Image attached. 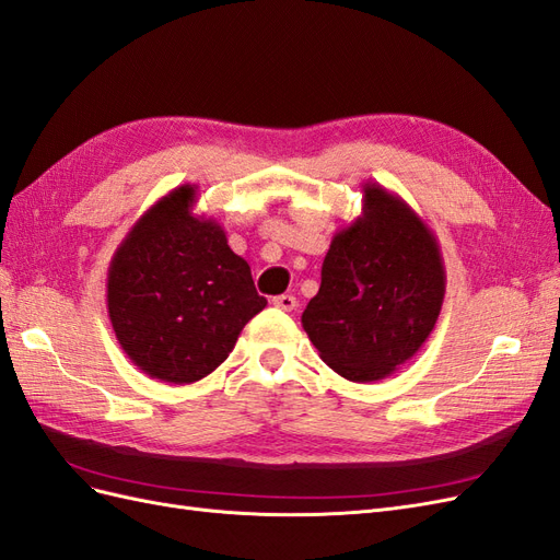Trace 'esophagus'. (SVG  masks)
I'll use <instances>...</instances> for the list:
<instances>
[{"label":"esophagus","instance_id":"1","mask_svg":"<svg viewBox=\"0 0 560 560\" xmlns=\"http://www.w3.org/2000/svg\"><path fill=\"white\" fill-rule=\"evenodd\" d=\"M273 306L280 308V311H294L296 308V296L292 294H280V296H273Z\"/></svg>","mask_w":560,"mask_h":560}]
</instances>
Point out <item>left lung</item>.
Segmentation results:
<instances>
[{"mask_svg": "<svg viewBox=\"0 0 560 560\" xmlns=\"http://www.w3.org/2000/svg\"><path fill=\"white\" fill-rule=\"evenodd\" d=\"M444 294L436 235L409 202L366 182L362 214L334 233L301 325L338 376L374 383L428 341Z\"/></svg>", "mask_w": 560, "mask_h": 560, "instance_id": "1", "label": "left lung"}]
</instances>
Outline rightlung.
Instances as JSON below:
<instances>
[{"instance_id": "obj_1", "label": "right lung", "mask_w": 560, "mask_h": 560, "mask_svg": "<svg viewBox=\"0 0 560 560\" xmlns=\"http://www.w3.org/2000/svg\"><path fill=\"white\" fill-rule=\"evenodd\" d=\"M196 186L159 198L116 247L107 313L118 346L147 376L186 385L222 364L266 308L249 264L212 217L194 214Z\"/></svg>"}]
</instances>
